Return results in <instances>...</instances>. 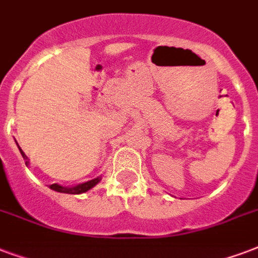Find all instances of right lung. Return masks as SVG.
<instances>
[{
	"label": "right lung",
	"mask_w": 258,
	"mask_h": 258,
	"mask_svg": "<svg viewBox=\"0 0 258 258\" xmlns=\"http://www.w3.org/2000/svg\"><path fill=\"white\" fill-rule=\"evenodd\" d=\"M17 147H19V144H17ZM19 150H20V154L21 156H23V159L26 160V164L28 166L30 162H28L27 155L23 152V150H21L20 147H19ZM100 179H102V177H96L94 178V179H91V181L84 182V183H79L76 186H62V185H59V183H53V185H50V189H53L54 191H59V193H68V195H81V193H85V191H88L90 189L96 186L100 182Z\"/></svg>",
	"instance_id": "right-lung-1"
}]
</instances>
